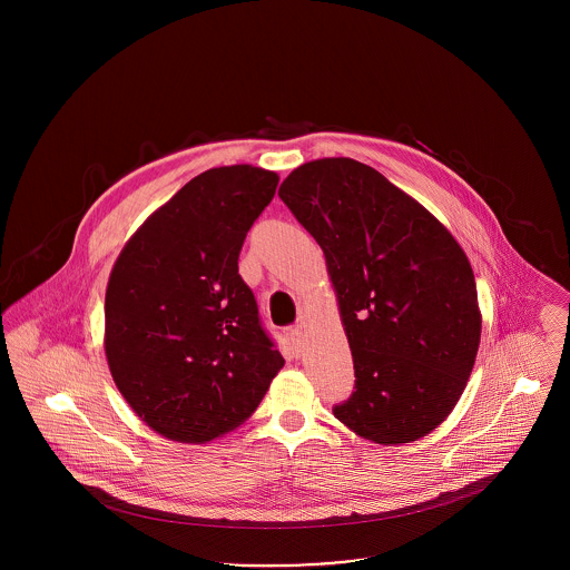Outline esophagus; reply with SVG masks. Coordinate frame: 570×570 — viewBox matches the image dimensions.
I'll return each mask as SVG.
<instances>
[{
	"label": "esophagus",
	"instance_id": "1",
	"mask_svg": "<svg viewBox=\"0 0 570 570\" xmlns=\"http://www.w3.org/2000/svg\"><path fill=\"white\" fill-rule=\"evenodd\" d=\"M288 340H291V344H293V348L301 353V348H303V326H293V328H288Z\"/></svg>",
	"mask_w": 570,
	"mask_h": 570
}]
</instances>
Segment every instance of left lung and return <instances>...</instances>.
Wrapping results in <instances>:
<instances>
[{
    "label": "left lung",
    "instance_id": "8db88e82",
    "mask_svg": "<svg viewBox=\"0 0 570 570\" xmlns=\"http://www.w3.org/2000/svg\"><path fill=\"white\" fill-rule=\"evenodd\" d=\"M277 194L325 252L353 353V397L335 419L376 444L434 432L481 342L465 252L419 200L353 158L301 164Z\"/></svg>",
    "mask_w": 570,
    "mask_h": 570
}]
</instances>
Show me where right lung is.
<instances>
[{"mask_svg":"<svg viewBox=\"0 0 570 570\" xmlns=\"http://www.w3.org/2000/svg\"><path fill=\"white\" fill-rule=\"evenodd\" d=\"M277 173H200L124 245L105 298L110 376L136 416L173 442L237 430L284 367L239 275V252Z\"/></svg>","mask_w":570,"mask_h":570,"instance_id":"1","label":"right lung"}]
</instances>
